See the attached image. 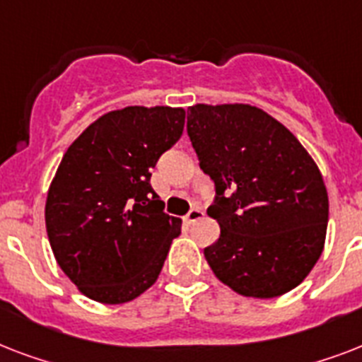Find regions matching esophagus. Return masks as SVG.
<instances>
[{
	"label": "esophagus",
	"instance_id": "34e87169",
	"mask_svg": "<svg viewBox=\"0 0 362 362\" xmlns=\"http://www.w3.org/2000/svg\"><path fill=\"white\" fill-rule=\"evenodd\" d=\"M203 214H204V212L201 209H192L189 212H187L186 221H187V223H193V221L201 220V218H203Z\"/></svg>",
	"mask_w": 362,
	"mask_h": 362
}]
</instances>
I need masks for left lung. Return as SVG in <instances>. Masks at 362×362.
Masks as SVG:
<instances>
[{
  "label": "left lung",
  "mask_w": 362,
  "mask_h": 362,
  "mask_svg": "<svg viewBox=\"0 0 362 362\" xmlns=\"http://www.w3.org/2000/svg\"><path fill=\"white\" fill-rule=\"evenodd\" d=\"M187 135L214 180L204 247L216 278L242 297L274 298L310 274L325 246L329 195L320 167L286 125L244 103L193 105Z\"/></svg>",
  "instance_id": "left-lung-1"
}]
</instances>
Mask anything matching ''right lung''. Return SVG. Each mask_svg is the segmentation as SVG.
<instances>
[{
    "instance_id": "right-lung-1",
    "label": "right lung",
    "mask_w": 362,
    "mask_h": 362,
    "mask_svg": "<svg viewBox=\"0 0 362 362\" xmlns=\"http://www.w3.org/2000/svg\"><path fill=\"white\" fill-rule=\"evenodd\" d=\"M180 107L110 110L73 141L48 187L54 257L82 295L124 304L158 280L182 220L163 212L150 169L184 131Z\"/></svg>"
}]
</instances>
